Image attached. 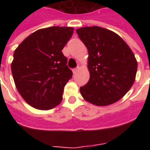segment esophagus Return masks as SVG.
Here are the masks:
<instances>
[{
    "label": "esophagus",
    "mask_w": 150,
    "mask_h": 150,
    "mask_svg": "<svg viewBox=\"0 0 150 150\" xmlns=\"http://www.w3.org/2000/svg\"><path fill=\"white\" fill-rule=\"evenodd\" d=\"M79 69V67H76V68L74 69V70H73V73H74V74H76V73L78 72Z\"/></svg>",
    "instance_id": "1"
}]
</instances>
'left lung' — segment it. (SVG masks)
Wrapping results in <instances>:
<instances>
[{"label": "left lung", "instance_id": "8db88e82", "mask_svg": "<svg viewBox=\"0 0 150 150\" xmlns=\"http://www.w3.org/2000/svg\"><path fill=\"white\" fill-rule=\"evenodd\" d=\"M88 50L90 79L79 91L85 100L96 106L116 103L135 81L137 62L127 43L118 34L99 26L76 30Z\"/></svg>", "mask_w": 150, "mask_h": 150}]
</instances>
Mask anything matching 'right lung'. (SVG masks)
Segmentation results:
<instances>
[{"mask_svg": "<svg viewBox=\"0 0 150 150\" xmlns=\"http://www.w3.org/2000/svg\"><path fill=\"white\" fill-rule=\"evenodd\" d=\"M73 32L65 26L40 29L15 50L11 64L15 86L32 107L49 110L62 100L64 87L73 74L62 50Z\"/></svg>", "mask_w": 150, "mask_h": 150, "instance_id": "right-lung-1", "label": "right lung"}]
</instances>
